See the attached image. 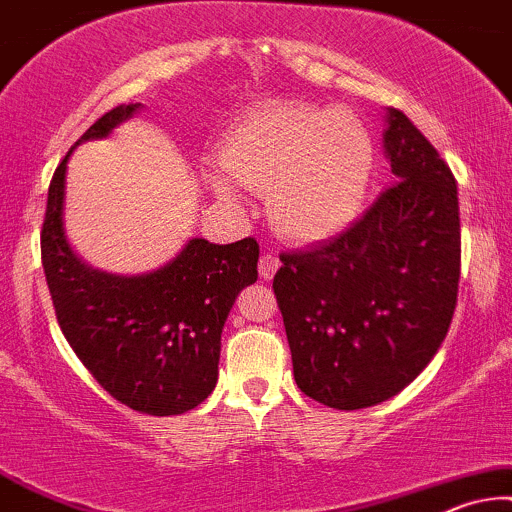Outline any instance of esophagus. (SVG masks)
Listing matches in <instances>:
<instances>
[{
    "mask_svg": "<svg viewBox=\"0 0 512 512\" xmlns=\"http://www.w3.org/2000/svg\"><path fill=\"white\" fill-rule=\"evenodd\" d=\"M278 267H281V262H278V257L271 255V252H267V255L260 257V276L264 278V281H271V278H274V274L278 271Z\"/></svg>",
    "mask_w": 512,
    "mask_h": 512,
    "instance_id": "1",
    "label": "esophagus"
}]
</instances>
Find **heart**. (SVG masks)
Listing matches in <instances>:
<instances>
[{"mask_svg": "<svg viewBox=\"0 0 512 512\" xmlns=\"http://www.w3.org/2000/svg\"><path fill=\"white\" fill-rule=\"evenodd\" d=\"M217 165L222 172H203L205 189L217 200L238 208L236 184L267 193V215L278 234L321 243L342 234L364 210L375 146L357 115L271 101L224 134Z\"/></svg>", "mask_w": 512, "mask_h": 512, "instance_id": "b5f03b06", "label": "heart"}]
</instances>
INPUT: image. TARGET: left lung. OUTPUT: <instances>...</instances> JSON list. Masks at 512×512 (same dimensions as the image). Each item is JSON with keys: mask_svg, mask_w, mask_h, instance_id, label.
Masks as SVG:
<instances>
[{"mask_svg": "<svg viewBox=\"0 0 512 512\" xmlns=\"http://www.w3.org/2000/svg\"><path fill=\"white\" fill-rule=\"evenodd\" d=\"M383 151L394 181L319 248L281 255L274 293L300 390L340 411L387 401L418 378L449 331L461 276L456 179L397 108Z\"/></svg>", "mask_w": 512, "mask_h": 512, "instance_id": "obj_1", "label": "left lung"}]
</instances>
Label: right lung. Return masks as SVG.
<instances>
[{"mask_svg":"<svg viewBox=\"0 0 512 512\" xmlns=\"http://www.w3.org/2000/svg\"><path fill=\"white\" fill-rule=\"evenodd\" d=\"M122 103L94 122L58 165L42 229V264L58 326L96 383L129 409L179 416L210 397L226 316L257 281L255 238L217 245L189 238L163 267L113 274L77 255L66 234L68 160L84 141L108 139L141 111Z\"/></svg>","mask_w":512,"mask_h":512,"instance_id":"1","label":"right lung"}]
</instances>
